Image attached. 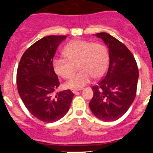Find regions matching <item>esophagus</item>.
Returning a JSON list of instances; mask_svg holds the SVG:
<instances>
[{
	"instance_id": "esophagus-1",
	"label": "esophagus",
	"mask_w": 153,
	"mask_h": 153,
	"mask_svg": "<svg viewBox=\"0 0 153 153\" xmlns=\"http://www.w3.org/2000/svg\"><path fill=\"white\" fill-rule=\"evenodd\" d=\"M81 90V89H72V92H73V93H76V92H78V91Z\"/></svg>"
}]
</instances>
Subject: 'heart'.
Segmentation results:
<instances>
[{"instance_id": "b5f03b06", "label": "heart", "mask_w": 153, "mask_h": 153, "mask_svg": "<svg viewBox=\"0 0 153 153\" xmlns=\"http://www.w3.org/2000/svg\"><path fill=\"white\" fill-rule=\"evenodd\" d=\"M65 57L55 58L52 61L54 71L64 79L72 78L78 65L80 72L66 83L69 89H81L91 82L92 78H101L109 64L106 47L99 43L85 40H74L66 46Z\"/></svg>"}]
</instances>
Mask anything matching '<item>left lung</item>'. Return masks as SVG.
I'll use <instances>...</instances> for the list:
<instances>
[{"label": "left lung", "mask_w": 153, "mask_h": 153, "mask_svg": "<svg viewBox=\"0 0 153 153\" xmlns=\"http://www.w3.org/2000/svg\"><path fill=\"white\" fill-rule=\"evenodd\" d=\"M109 48V64L105 76L93 86L89 105L99 119L113 121L126 113L136 95L138 68L132 52L123 43L106 32L97 33Z\"/></svg>", "instance_id": "left-lung-1"}]
</instances>
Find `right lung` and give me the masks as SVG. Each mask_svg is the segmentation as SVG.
<instances>
[{
	"instance_id": "1",
	"label": "right lung",
	"mask_w": 153,
	"mask_h": 153,
	"mask_svg": "<svg viewBox=\"0 0 153 153\" xmlns=\"http://www.w3.org/2000/svg\"><path fill=\"white\" fill-rule=\"evenodd\" d=\"M66 35L44 37L23 54L17 71V86L21 100L40 121L52 123L66 115L74 94L70 89L56 92L60 85L52 65L57 48Z\"/></svg>"
}]
</instances>
